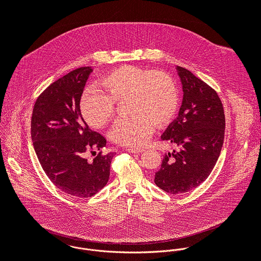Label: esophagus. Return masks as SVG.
<instances>
[{
    "label": "esophagus",
    "instance_id": "34e87169",
    "mask_svg": "<svg viewBox=\"0 0 261 261\" xmlns=\"http://www.w3.org/2000/svg\"><path fill=\"white\" fill-rule=\"evenodd\" d=\"M127 151L131 153H141L144 151V149L143 148H127Z\"/></svg>",
    "mask_w": 261,
    "mask_h": 261
}]
</instances>
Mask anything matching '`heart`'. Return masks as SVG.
I'll return each instance as SVG.
<instances>
[{"label": "heart", "mask_w": 261, "mask_h": 261, "mask_svg": "<svg viewBox=\"0 0 261 261\" xmlns=\"http://www.w3.org/2000/svg\"><path fill=\"white\" fill-rule=\"evenodd\" d=\"M106 90L84 91L80 99L83 118L89 126L106 127L115 117L116 102L127 99L128 118L119 120L111 133L124 146H140L155 128L170 124L179 108V94L173 78L162 71L122 66L100 81Z\"/></svg>", "instance_id": "obj_1"}]
</instances>
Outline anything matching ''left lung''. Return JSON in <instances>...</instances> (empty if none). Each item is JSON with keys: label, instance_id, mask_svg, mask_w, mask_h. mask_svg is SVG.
I'll list each match as a JSON object with an SVG mask.
<instances>
[{"label": "left lung", "instance_id": "1", "mask_svg": "<svg viewBox=\"0 0 261 261\" xmlns=\"http://www.w3.org/2000/svg\"><path fill=\"white\" fill-rule=\"evenodd\" d=\"M183 89L178 117L161 138L179 147L164 155L154 183L171 194L193 190L211 175L225 137V114L218 93L189 70L176 67Z\"/></svg>", "mask_w": 261, "mask_h": 261}]
</instances>
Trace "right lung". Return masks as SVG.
<instances>
[{
	"label": "right lung",
	"mask_w": 261,
	"mask_h": 261,
	"mask_svg": "<svg viewBox=\"0 0 261 261\" xmlns=\"http://www.w3.org/2000/svg\"><path fill=\"white\" fill-rule=\"evenodd\" d=\"M91 67L71 71L37 97L31 117V139L39 164L50 182L76 198L91 197L110 178L113 152L87 161V151L106 146L103 136L89 129L80 99Z\"/></svg>",
	"instance_id": "add662e5"
}]
</instances>
